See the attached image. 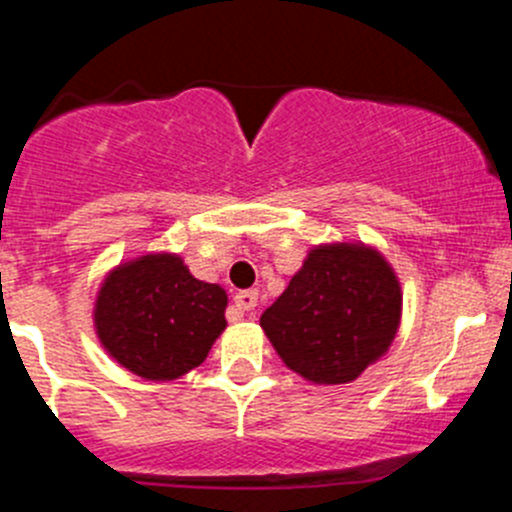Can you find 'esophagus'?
<instances>
[{"mask_svg":"<svg viewBox=\"0 0 512 512\" xmlns=\"http://www.w3.org/2000/svg\"><path fill=\"white\" fill-rule=\"evenodd\" d=\"M234 303H236V308H239L241 313L254 311L256 303H258V293L254 291V288H246V291H239V293H236V296H234Z\"/></svg>","mask_w":512,"mask_h":512,"instance_id":"1","label":"esophagus"}]
</instances>
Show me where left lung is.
Listing matches in <instances>:
<instances>
[{
    "label": "left lung",
    "mask_w": 512,
    "mask_h": 512,
    "mask_svg": "<svg viewBox=\"0 0 512 512\" xmlns=\"http://www.w3.org/2000/svg\"><path fill=\"white\" fill-rule=\"evenodd\" d=\"M401 316V281L386 256L363 241H333L311 246L261 328L293 373L343 386L386 356Z\"/></svg>",
    "instance_id": "obj_1"
}]
</instances>
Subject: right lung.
I'll return each mask as SVG.
<instances>
[{"mask_svg": "<svg viewBox=\"0 0 512 512\" xmlns=\"http://www.w3.org/2000/svg\"><path fill=\"white\" fill-rule=\"evenodd\" d=\"M229 296L191 276L184 258L149 251L111 268L96 291L101 348L144 381H176L206 361L226 328Z\"/></svg>", "mask_w": 512, "mask_h": 512, "instance_id": "obj_1", "label": "right lung"}]
</instances>
